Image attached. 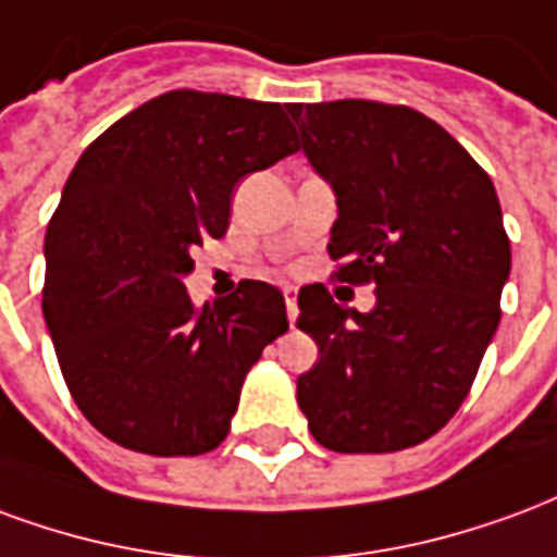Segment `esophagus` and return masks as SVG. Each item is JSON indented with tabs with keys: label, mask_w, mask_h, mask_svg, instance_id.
<instances>
[{
	"label": "esophagus",
	"mask_w": 557,
	"mask_h": 557,
	"mask_svg": "<svg viewBox=\"0 0 557 557\" xmlns=\"http://www.w3.org/2000/svg\"><path fill=\"white\" fill-rule=\"evenodd\" d=\"M284 302H287V320L294 326L296 314H299V308H296V287H284Z\"/></svg>",
	"instance_id": "34e87169"
}]
</instances>
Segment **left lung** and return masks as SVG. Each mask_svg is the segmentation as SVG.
Masks as SVG:
<instances>
[{
	"mask_svg": "<svg viewBox=\"0 0 557 557\" xmlns=\"http://www.w3.org/2000/svg\"><path fill=\"white\" fill-rule=\"evenodd\" d=\"M338 198L332 278L376 306L299 290L296 326L320 359L296 380L311 436L338 454L412 448L448 424L502 318L510 239L490 174L436 121L376 100L287 103Z\"/></svg>",
	"mask_w": 557,
	"mask_h": 557,
	"instance_id": "1",
	"label": "left lung"
}]
</instances>
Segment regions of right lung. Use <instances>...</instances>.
<instances>
[{
  "mask_svg": "<svg viewBox=\"0 0 557 557\" xmlns=\"http://www.w3.org/2000/svg\"><path fill=\"white\" fill-rule=\"evenodd\" d=\"M287 107L177 88L83 150L47 228L44 320L107 440L195 457L228 436L246 373L287 332L267 282L195 308L189 251L228 231L239 177L299 150Z\"/></svg>",
  "mask_w": 557,
  "mask_h": 557,
  "instance_id": "1",
  "label": "right lung"
}]
</instances>
